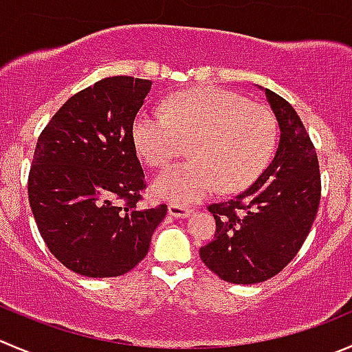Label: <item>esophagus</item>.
I'll return each instance as SVG.
<instances>
[{
  "mask_svg": "<svg viewBox=\"0 0 352 352\" xmlns=\"http://www.w3.org/2000/svg\"><path fill=\"white\" fill-rule=\"evenodd\" d=\"M168 213L170 217L173 218H186L192 214V210L190 208H184L182 204H168Z\"/></svg>",
  "mask_w": 352,
  "mask_h": 352,
  "instance_id": "34e87169",
  "label": "esophagus"
}]
</instances>
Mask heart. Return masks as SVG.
Segmentation results:
<instances>
[{
    "label": "heart",
    "instance_id": "obj_1",
    "mask_svg": "<svg viewBox=\"0 0 352 352\" xmlns=\"http://www.w3.org/2000/svg\"><path fill=\"white\" fill-rule=\"evenodd\" d=\"M277 120L265 104L208 87L179 93L165 111L142 108L132 122V142L149 166H165L184 151L190 160L153 180V192L173 204H192L223 190L248 187L277 146Z\"/></svg>",
    "mask_w": 352,
    "mask_h": 352
}]
</instances>
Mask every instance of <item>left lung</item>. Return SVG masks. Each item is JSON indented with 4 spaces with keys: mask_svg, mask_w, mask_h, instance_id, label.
<instances>
[{
    "mask_svg": "<svg viewBox=\"0 0 352 352\" xmlns=\"http://www.w3.org/2000/svg\"><path fill=\"white\" fill-rule=\"evenodd\" d=\"M259 89L280 129L277 153L244 192L210 204L217 232L199 249L221 280L244 285L268 280L292 261L311 230L322 192L318 156L299 115L274 91Z\"/></svg>",
    "mask_w": 352,
    "mask_h": 352,
    "instance_id": "1",
    "label": "left lung"
}]
</instances>
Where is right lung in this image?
<instances>
[{"instance_id":"add662e5","label":"right lung","mask_w":352,"mask_h":352,"mask_svg":"<svg viewBox=\"0 0 352 352\" xmlns=\"http://www.w3.org/2000/svg\"><path fill=\"white\" fill-rule=\"evenodd\" d=\"M151 80L108 77L72 96L37 139L34 220L54 258L84 277H118L148 254L166 204L139 210L144 172L132 122Z\"/></svg>"}]
</instances>
